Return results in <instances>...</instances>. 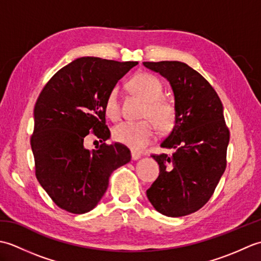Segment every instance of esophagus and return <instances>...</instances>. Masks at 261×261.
I'll return each instance as SVG.
<instances>
[{
  "label": "esophagus",
  "instance_id": "esophagus-1",
  "mask_svg": "<svg viewBox=\"0 0 261 261\" xmlns=\"http://www.w3.org/2000/svg\"><path fill=\"white\" fill-rule=\"evenodd\" d=\"M141 157V154L139 153V152H137V151H134V150H132L131 151V158L132 159H134V160H138V159H139Z\"/></svg>",
  "mask_w": 261,
  "mask_h": 261
}]
</instances>
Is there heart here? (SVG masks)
<instances>
[{
	"label": "heart",
	"mask_w": 261,
	"mask_h": 261,
	"mask_svg": "<svg viewBox=\"0 0 261 261\" xmlns=\"http://www.w3.org/2000/svg\"><path fill=\"white\" fill-rule=\"evenodd\" d=\"M130 88L137 96L146 102L142 120L139 122L125 121L114 126L113 138L122 145L135 150L148 146L156 138V125L160 131L173 129L176 121V110L170 102L163 98L164 86L157 77L150 74H139L130 82ZM105 114L111 120H118L121 114L119 88L110 91L105 99Z\"/></svg>",
	"instance_id": "heart-1"
}]
</instances>
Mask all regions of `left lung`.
Segmentation results:
<instances>
[{"instance_id":"8db88e82","label":"left lung","mask_w":261,"mask_h":261,"mask_svg":"<svg viewBox=\"0 0 261 261\" xmlns=\"http://www.w3.org/2000/svg\"><path fill=\"white\" fill-rule=\"evenodd\" d=\"M143 65L169 81L176 110L175 125L162 142L174 152L151 154L160 173L147 196L159 213L178 218L213 195L226 167L230 131L218 93L198 71L180 62Z\"/></svg>"}]
</instances>
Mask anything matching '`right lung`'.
<instances>
[{"instance_id": "add662e5", "label": "right lung", "mask_w": 261, "mask_h": 261, "mask_svg": "<svg viewBox=\"0 0 261 261\" xmlns=\"http://www.w3.org/2000/svg\"><path fill=\"white\" fill-rule=\"evenodd\" d=\"M137 62L82 57L59 69L35 105L30 143L35 173L43 190L62 210L83 214L96 206L112 171L130 162L124 145H108L105 99ZM90 132L103 141L95 151L84 147Z\"/></svg>"}]
</instances>
